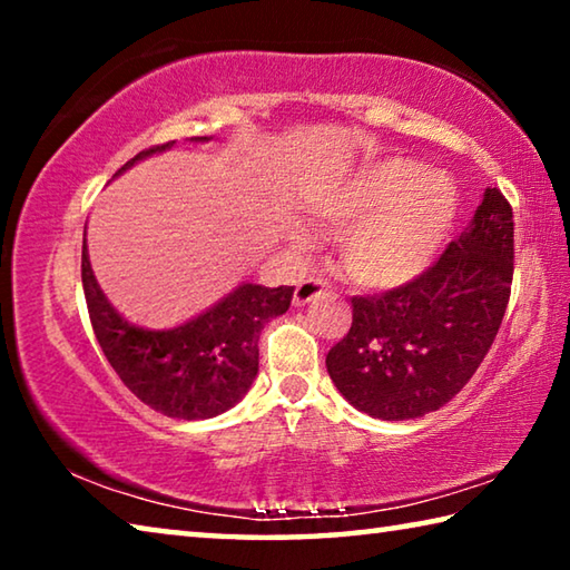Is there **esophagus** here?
Segmentation results:
<instances>
[{
    "mask_svg": "<svg viewBox=\"0 0 570 570\" xmlns=\"http://www.w3.org/2000/svg\"><path fill=\"white\" fill-rule=\"evenodd\" d=\"M324 294V282L322 278H304L302 284L296 286L294 292V306H306L308 302H314L316 296Z\"/></svg>",
    "mask_w": 570,
    "mask_h": 570,
    "instance_id": "34e87169",
    "label": "esophagus"
}]
</instances>
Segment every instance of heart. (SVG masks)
<instances>
[{"label":"heart","instance_id":"b5f03b06","mask_svg":"<svg viewBox=\"0 0 570 570\" xmlns=\"http://www.w3.org/2000/svg\"><path fill=\"white\" fill-rule=\"evenodd\" d=\"M455 188L435 170L392 158L350 173L316 200V216L342 236L344 274L366 288L412 282L438 256L455 220ZM306 244L302 226L292 230Z\"/></svg>","mask_w":570,"mask_h":570}]
</instances>
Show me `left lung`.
<instances>
[{
	"label": "left lung",
	"instance_id": "left-lung-1",
	"mask_svg": "<svg viewBox=\"0 0 570 570\" xmlns=\"http://www.w3.org/2000/svg\"><path fill=\"white\" fill-rule=\"evenodd\" d=\"M513 284V208L498 188L470 228L412 282L352 298V326L326 370L360 412L414 420L465 387L495 342Z\"/></svg>",
	"mask_w": 570,
	"mask_h": 570
}]
</instances>
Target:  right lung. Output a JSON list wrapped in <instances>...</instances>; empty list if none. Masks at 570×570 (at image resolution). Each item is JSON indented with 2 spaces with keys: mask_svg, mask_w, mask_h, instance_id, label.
I'll return each instance as SVG.
<instances>
[{
  "mask_svg": "<svg viewBox=\"0 0 570 570\" xmlns=\"http://www.w3.org/2000/svg\"><path fill=\"white\" fill-rule=\"evenodd\" d=\"M170 146L173 140L138 153L118 173ZM82 288L92 332L125 387L148 407L176 420L216 417L244 397L258 372L264 324L282 316L294 296V286L240 284L196 320L163 332L142 330L122 320L102 294L85 244Z\"/></svg>",
  "mask_w": 570,
  "mask_h": 570,
  "instance_id": "obj_1",
  "label": "right lung"
}]
</instances>
